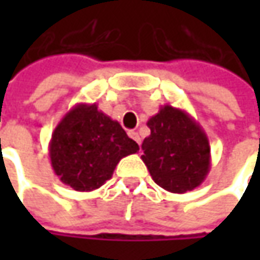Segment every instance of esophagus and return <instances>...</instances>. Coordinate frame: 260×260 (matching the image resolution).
Wrapping results in <instances>:
<instances>
[{"mask_svg":"<svg viewBox=\"0 0 260 260\" xmlns=\"http://www.w3.org/2000/svg\"><path fill=\"white\" fill-rule=\"evenodd\" d=\"M128 136H130V137L135 140L137 145L140 146V143H142V139H140V136H139V133H137V132H128Z\"/></svg>","mask_w":260,"mask_h":260,"instance_id":"obj_1","label":"esophagus"}]
</instances>
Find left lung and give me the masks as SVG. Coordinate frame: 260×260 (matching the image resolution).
<instances>
[{"mask_svg":"<svg viewBox=\"0 0 260 260\" xmlns=\"http://www.w3.org/2000/svg\"><path fill=\"white\" fill-rule=\"evenodd\" d=\"M150 136L142 145V160L152 179L174 194L203 184L211 168V149L203 127L185 110L166 104L147 120Z\"/></svg>","mask_w":260,"mask_h":260,"instance_id":"left-lung-1","label":"left lung"}]
</instances>
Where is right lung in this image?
<instances>
[{
	"mask_svg": "<svg viewBox=\"0 0 260 260\" xmlns=\"http://www.w3.org/2000/svg\"><path fill=\"white\" fill-rule=\"evenodd\" d=\"M139 150L118 121L79 103L55 127L49 156L55 175L79 192L98 189L113 176L117 164Z\"/></svg>",
	"mask_w": 260,
	"mask_h": 260,
	"instance_id": "add662e5",
	"label": "right lung"
}]
</instances>
